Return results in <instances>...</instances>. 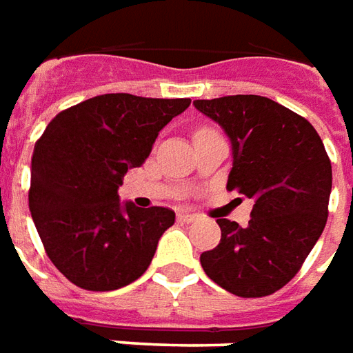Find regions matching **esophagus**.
<instances>
[{"instance_id": "34e87169", "label": "esophagus", "mask_w": 353, "mask_h": 353, "mask_svg": "<svg viewBox=\"0 0 353 353\" xmlns=\"http://www.w3.org/2000/svg\"><path fill=\"white\" fill-rule=\"evenodd\" d=\"M199 216L197 214H194V212H179V221L181 222H194L197 221Z\"/></svg>"}]
</instances>
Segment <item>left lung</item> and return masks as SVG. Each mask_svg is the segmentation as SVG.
Returning a JSON list of instances; mask_svg holds the SVG:
<instances>
[{
  "label": "left lung",
  "mask_w": 353,
  "mask_h": 353,
  "mask_svg": "<svg viewBox=\"0 0 353 353\" xmlns=\"http://www.w3.org/2000/svg\"><path fill=\"white\" fill-rule=\"evenodd\" d=\"M194 104L230 137L228 192L254 201L245 228L216 219L221 243L201 252V266L236 296H268L299 274L323 232L331 159L314 125L272 99L234 94Z\"/></svg>",
  "instance_id": "1"
}]
</instances>
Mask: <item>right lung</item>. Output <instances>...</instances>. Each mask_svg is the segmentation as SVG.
<instances>
[{
  "label": "right lung",
  "instance_id": "right-lung-1",
  "mask_svg": "<svg viewBox=\"0 0 353 353\" xmlns=\"http://www.w3.org/2000/svg\"><path fill=\"white\" fill-rule=\"evenodd\" d=\"M190 102L110 92L62 110L47 125L32 156L28 205L47 256L68 281L114 291L148 270L174 212L121 205L117 188Z\"/></svg>",
  "mask_w": 353,
  "mask_h": 353
}]
</instances>
